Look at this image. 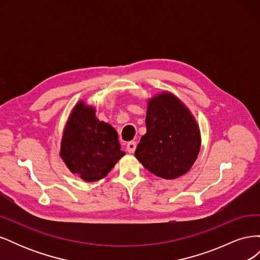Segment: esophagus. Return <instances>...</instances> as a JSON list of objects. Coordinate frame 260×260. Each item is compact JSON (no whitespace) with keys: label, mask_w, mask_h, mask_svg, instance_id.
Here are the masks:
<instances>
[{"label":"esophagus","mask_w":260,"mask_h":260,"mask_svg":"<svg viewBox=\"0 0 260 260\" xmlns=\"http://www.w3.org/2000/svg\"><path fill=\"white\" fill-rule=\"evenodd\" d=\"M136 147H137V143L135 142V141H131V142H128V144H127V151L131 154L135 153Z\"/></svg>","instance_id":"1"}]
</instances>
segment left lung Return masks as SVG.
Masks as SVG:
<instances>
[{"instance_id":"obj_1","label":"left lung","mask_w":260,"mask_h":260,"mask_svg":"<svg viewBox=\"0 0 260 260\" xmlns=\"http://www.w3.org/2000/svg\"><path fill=\"white\" fill-rule=\"evenodd\" d=\"M146 133L136 149L149 172L172 180L185 175L198 158L202 138L188 107L174 93L162 91L147 100Z\"/></svg>"}]
</instances>
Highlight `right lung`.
<instances>
[{
	"label": "right lung",
	"mask_w": 260,
	"mask_h": 260,
	"mask_svg": "<svg viewBox=\"0 0 260 260\" xmlns=\"http://www.w3.org/2000/svg\"><path fill=\"white\" fill-rule=\"evenodd\" d=\"M96 108L79 101L62 130L59 156L74 175L86 182L105 178L125 154L117 131L96 117Z\"/></svg>",
	"instance_id": "1"
}]
</instances>
